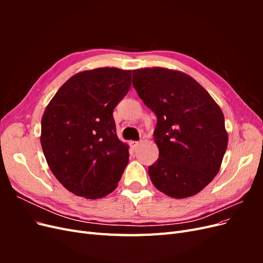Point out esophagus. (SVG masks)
Returning <instances> with one entry per match:
<instances>
[{
	"mask_svg": "<svg viewBox=\"0 0 263 263\" xmlns=\"http://www.w3.org/2000/svg\"><path fill=\"white\" fill-rule=\"evenodd\" d=\"M129 145H130V147H132L133 149H136V148L138 147V145H139V142H138V141L132 140V141H129Z\"/></svg>",
	"mask_w": 263,
	"mask_h": 263,
	"instance_id": "esophagus-1",
	"label": "esophagus"
}]
</instances>
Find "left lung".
Wrapping results in <instances>:
<instances>
[{
	"instance_id": "obj_1",
	"label": "left lung",
	"mask_w": 263,
	"mask_h": 263,
	"mask_svg": "<svg viewBox=\"0 0 263 263\" xmlns=\"http://www.w3.org/2000/svg\"><path fill=\"white\" fill-rule=\"evenodd\" d=\"M139 98L157 115L158 160L148 168L157 190L174 198L197 194L216 177L228 145L225 118L192 77L160 67L133 71Z\"/></svg>"
}]
</instances>
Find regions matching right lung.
<instances>
[{
	"label": "right lung",
	"instance_id": "right-lung-1",
	"mask_svg": "<svg viewBox=\"0 0 263 263\" xmlns=\"http://www.w3.org/2000/svg\"><path fill=\"white\" fill-rule=\"evenodd\" d=\"M132 84V71L86 70L54 94L42 118L41 144L53 176L71 193L90 200L116 189L128 162L113 110Z\"/></svg>",
	"mask_w": 263,
	"mask_h": 263
}]
</instances>
